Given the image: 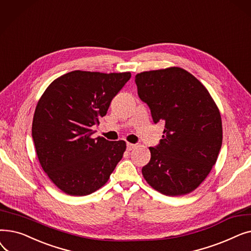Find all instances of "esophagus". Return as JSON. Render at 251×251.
I'll use <instances>...</instances> for the list:
<instances>
[{"label": "esophagus", "instance_id": "obj_1", "mask_svg": "<svg viewBox=\"0 0 251 251\" xmlns=\"http://www.w3.org/2000/svg\"><path fill=\"white\" fill-rule=\"evenodd\" d=\"M126 147H127V151H132L133 149H135V148H136V144L129 143V142H128V143L126 144Z\"/></svg>", "mask_w": 251, "mask_h": 251}]
</instances>
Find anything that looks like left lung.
<instances>
[{
    "mask_svg": "<svg viewBox=\"0 0 251 251\" xmlns=\"http://www.w3.org/2000/svg\"><path fill=\"white\" fill-rule=\"evenodd\" d=\"M135 83L154 124L165 123L142 175L165 195L190 193L217 162L223 140L219 109L201 82L179 67L139 73Z\"/></svg>",
    "mask_w": 251,
    "mask_h": 251,
    "instance_id": "1",
    "label": "left lung"
}]
</instances>
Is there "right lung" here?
I'll list each match as a JSON object with an SVG mask.
<instances>
[{"instance_id":"right-lung-1","label":"right lung","mask_w":251,"mask_h":251,"mask_svg":"<svg viewBox=\"0 0 251 251\" xmlns=\"http://www.w3.org/2000/svg\"><path fill=\"white\" fill-rule=\"evenodd\" d=\"M130 72L76 70L52 81L38 100L32 138L38 161L65 193L83 196L104 185L126 150L124 140L92 137Z\"/></svg>"}]
</instances>
